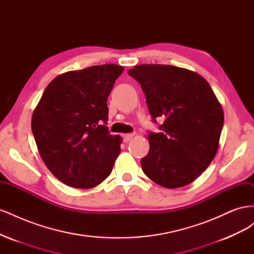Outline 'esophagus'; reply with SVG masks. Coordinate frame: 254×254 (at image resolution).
<instances>
[{
    "mask_svg": "<svg viewBox=\"0 0 254 254\" xmlns=\"http://www.w3.org/2000/svg\"><path fill=\"white\" fill-rule=\"evenodd\" d=\"M133 137L132 133H126V134H123V139H124V142H129Z\"/></svg>",
    "mask_w": 254,
    "mask_h": 254,
    "instance_id": "1",
    "label": "esophagus"
}]
</instances>
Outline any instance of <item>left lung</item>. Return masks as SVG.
<instances>
[{
    "label": "left lung",
    "mask_w": 254,
    "mask_h": 254,
    "mask_svg": "<svg viewBox=\"0 0 254 254\" xmlns=\"http://www.w3.org/2000/svg\"><path fill=\"white\" fill-rule=\"evenodd\" d=\"M128 74L140 82L161 132L147 135L150 148L141 160L145 175L166 189L186 187L216 156L224 110L201 75L167 64H140Z\"/></svg>",
    "instance_id": "left-lung-1"
}]
</instances>
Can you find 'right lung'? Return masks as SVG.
<instances>
[{
	"mask_svg": "<svg viewBox=\"0 0 254 254\" xmlns=\"http://www.w3.org/2000/svg\"><path fill=\"white\" fill-rule=\"evenodd\" d=\"M123 71L118 64H102L60 74L36 106L32 130L38 151L68 187L94 188L111 174L123 139L105 126L107 98Z\"/></svg>",
	"mask_w": 254,
	"mask_h": 254,
	"instance_id": "right-lung-1",
	"label": "right lung"
}]
</instances>
